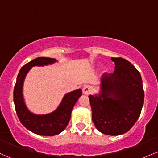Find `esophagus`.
I'll use <instances>...</instances> for the list:
<instances>
[{"instance_id":"esophagus-1","label":"esophagus","mask_w":158,"mask_h":158,"mask_svg":"<svg viewBox=\"0 0 158 158\" xmlns=\"http://www.w3.org/2000/svg\"><path fill=\"white\" fill-rule=\"evenodd\" d=\"M90 92H91V88L88 85H85V86L83 87L82 88V93L83 94H85V95H88L89 94Z\"/></svg>"}]
</instances>
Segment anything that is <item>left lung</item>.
<instances>
[{
	"label": "left lung",
	"mask_w": 158,
	"mask_h": 158,
	"mask_svg": "<svg viewBox=\"0 0 158 158\" xmlns=\"http://www.w3.org/2000/svg\"><path fill=\"white\" fill-rule=\"evenodd\" d=\"M114 73L104 75L100 90L89 96L92 120L98 131L107 135L126 133L139 118L144 102L140 73L126 59L111 58Z\"/></svg>",
	"instance_id": "1"
}]
</instances>
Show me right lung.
I'll list each match as a JSON object with an SVG mask.
<instances>
[{"label": "right lung", "mask_w": 158, "mask_h": 158, "mask_svg": "<svg viewBox=\"0 0 158 158\" xmlns=\"http://www.w3.org/2000/svg\"><path fill=\"white\" fill-rule=\"evenodd\" d=\"M57 62L51 58L39 57L21 68L14 88V103L19 120L32 133L42 136H54L62 132L70 121L73 108L81 97V89L66 94L55 110L46 114H36L27 108L23 95V86L26 76L35 66H47Z\"/></svg>", "instance_id": "right-lung-1"}]
</instances>
